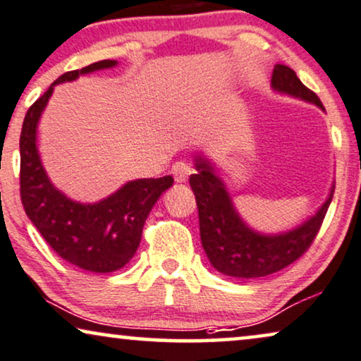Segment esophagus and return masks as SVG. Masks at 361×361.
Masks as SVG:
<instances>
[{
    "label": "esophagus",
    "mask_w": 361,
    "mask_h": 361,
    "mask_svg": "<svg viewBox=\"0 0 361 361\" xmlns=\"http://www.w3.org/2000/svg\"><path fill=\"white\" fill-rule=\"evenodd\" d=\"M193 173V168H191L188 163L185 161H176L173 163L171 166V175L175 178L176 183H185L186 180H188V176Z\"/></svg>",
    "instance_id": "1"
}]
</instances>
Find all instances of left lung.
Returning <instances> with one entry per match:
<instances>
[{"mask_svg": "<svg viewBox=\"0 0 361 361\" xmlns=\"http://www.w3.org/2000/svg\"><path fill=\"white\" fill-rule=\"evenodd\" d=\"M271 85L279 94L290 95L325 110L320 99L300 82L290 67L276 64ZM195 168L196 173L190 176V186L198 206L201 244L211 266L229 277H264L297 261L314 243L334 198L335 185H331L325 203L314 216L294 229L264 234L247 226L239 216L224 181L209 158L196 153Z\"/></svg>", "mask_w": 361, "mask_h": 361, "instance_id": "obj_1", "label": "left lung"}]
</instances>
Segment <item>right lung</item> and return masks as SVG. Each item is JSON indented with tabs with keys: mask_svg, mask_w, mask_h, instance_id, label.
<instances>
[{
	"mask_svg": "<svg viewBox=\"0 0 361 361\" xmlns=\"http://www.w3.org/2000/svg\"><path fill=\"white\" fill-rule=\"evenodd\" d=\"M115 66L117 61H99L62 74L27 110L19 138V185L27 218L62 259L84 271L100 274L118 271L133 257L140 246L147 216L173 185V178L127 181L97 203H79L57 190L47 176L37 150V123L57 84Z\"/></svg>",
	"mask_w": 361,
	"mask_h": 361,
	"instance_id": "add662e5",
	"label": "right lung"
}]
</instances>
